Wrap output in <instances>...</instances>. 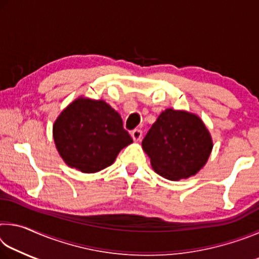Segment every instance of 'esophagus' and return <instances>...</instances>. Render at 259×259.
<instances>
[{
    "label": "esophagus",
    "mask_w": 259,
    "mask_h": 259,
    "mask_svg": "<svg viewBox=\"0 0 259 259\" xmlns=\"http://www.w3.org/2000/svg\"><path fill=\"white\" fill-rule=\"evenodd\" d=\"M131 137L135 140V142H139L143 137V131L140 129H135L131 131Z\"/></svg>",
    "instance_id": "1"
}]
</instances>
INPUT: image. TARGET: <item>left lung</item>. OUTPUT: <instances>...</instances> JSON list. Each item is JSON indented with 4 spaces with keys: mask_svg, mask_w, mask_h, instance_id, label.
Wrapping results in <instances>:
<instances>
[{
    "mask_svg": "<svg viewBox=\"0 0 259 259\" xmlns=\"http://www.w3.org/2000/svg\"><path fill=\"white\" fill-rule=\"evenodd\" d=\"M142 146L156 174L179 181L194 176L205 164L212 139L198 115L166 108L148 130Z\"/></svg>",
    "mask_w": 259,
    "mask_h": 259,
    "instance_id": "1",
    "label": "left lung"
}]
</instances>
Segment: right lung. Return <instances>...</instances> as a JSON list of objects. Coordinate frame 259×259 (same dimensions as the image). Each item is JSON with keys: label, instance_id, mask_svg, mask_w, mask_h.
<instances>
[{"label": "right lung", "instance_id": "obj_1", "mask_svg": "<svg viewBox=\"0 0 259 259\" xmlns=\"http://www.w3.org/2000/svg\"><path fill=\"white\" fill-rule=\"evenodd\" d=\"M54 139L65 163L85 174L100 171L133 143L120 114L104 100L80 97L60 113Z\"/></svg>", "mask_w": 259, "mask_h": 259}]
</instances>
